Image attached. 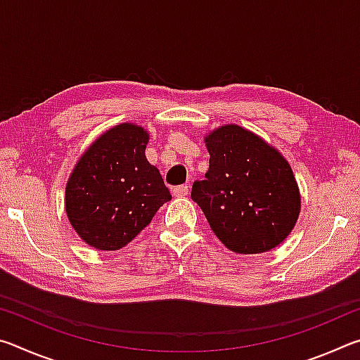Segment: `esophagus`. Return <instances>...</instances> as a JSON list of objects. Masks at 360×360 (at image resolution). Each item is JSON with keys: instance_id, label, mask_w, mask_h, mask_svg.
<instances>
[{"instance_id": "1", "label": "esophagus", "mask_w": 360, "mask_h": 360, "mask_svg": "<svg viewBox=\"0 0 360 360\" xmlns=\"http://www.w3.org/2000/svg\"><path fill=\"white\" fill-rule=\"evenodd\" d=\"M188 193V186L184 184V186H178L173 188V195L174 197H186V195Z\"/></svg>"}]
</instances>
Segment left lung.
I'll return each instance as SVG.
<instances>
[{
	"instance_id": "obj_1",
	"label": "left lung",
	"mask_w": 360,
	"mask_h": 360,
	"mask_svg": "<svg viewBox=\"0 0 360 360\" xmlns=\"http://www.w3.org/2000/svg\"><path fill=\"white\" fill-rule=\"evenodd\" d=\"M210 169L192 200L222 245L236 254H262L288 238L300 216L294 172L275 146L236 124L205 135Z\"/></svg>"
}]
</instances>
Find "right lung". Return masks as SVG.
<instances>
[{
  "instance_id": "add662e5",
  "label": "right lung",
  "mask_w": 360,
  "mask_h": 360,
  "mask_svg": "<svg viewBox=\"0 0 360 360\" xmlns=\"http://www.w3.org/2000/svg\"><path fill=\"white\" fill-rule=\"evenodd\" d=\"M149 131L124 122L79 157L66 182L65 210L85 245L117 251L135 238L172 195L146 158Z\"/></svg>"
}]
</instances>
